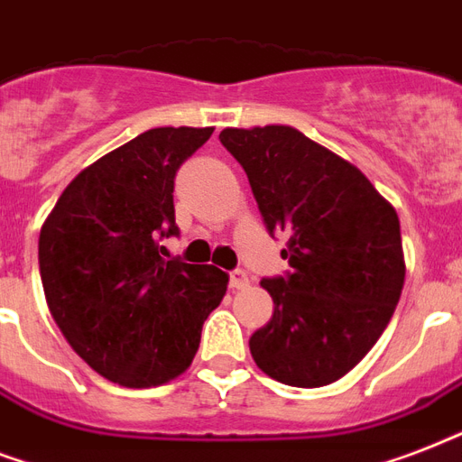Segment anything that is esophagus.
I'll use <instances>...</instances> for the list:
<instances>
[{"mask_svg": "<svg viewBox=\"0 0 462 462\" xmlns=\"http://www.w3.org/2000/svg\"><path fill=\"white\" fill-rule=\"evenodd\" d=\"M228 284L234 289H245L250 284L248 280V272L245 270H234L231 272V277H228Z\"/></svg>", "mask_w": 462, "mask_h": 462, "instance_id": "obj_1", "label": "esophagus"}]
</instances>
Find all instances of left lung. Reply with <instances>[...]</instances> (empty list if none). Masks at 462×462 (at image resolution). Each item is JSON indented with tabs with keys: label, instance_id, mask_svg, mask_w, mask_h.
Segmentation results:
<instances>
[{
	"label": "left lung",
	"instance_id": "8db88e82",
	"mask_svg": "<svg viewBox=\"0 0 462 462\" xmlns=\"http://www.w3.org/2000/svg\"><path fill=\"white\" fill-rule=\"evenodd\" d=\"M270 234L287 236V277L263 280L270 323L253 332L257 368L320 388L349 374L391 323L405 284L395 207L346 159L289 125L226 127Z\"/></svg>",
	"mask_w": 462,
	"mask_h": 462
}]
</instances>
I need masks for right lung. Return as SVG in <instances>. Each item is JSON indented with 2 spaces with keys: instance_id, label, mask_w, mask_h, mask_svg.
<instances>
[{
  "instance_id": "add662e5",
  "label": "right lung",
  "mask_w": 462,
  "mask_h": 462,
  "mask_svg": "<svg viewBox=\"0 0 462 462\" xmlns=\"http://www.w3.org/2000/svg\"><path fill=\"white\" fill-rule=\"evenodd\" d=\"M214 127H153L86 166L48 214L38 263L50 316L96 374L153 388L190 368L226 294L214 264L159 255L178 234L175 171Z\"/></svg>"
}]
</instances>
